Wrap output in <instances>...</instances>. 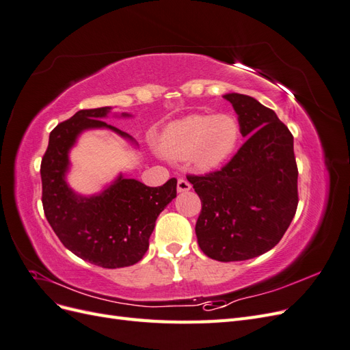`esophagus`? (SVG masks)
<instances>
[{"label": "esophagus", "mask_w": 350, "mask_h": 350, "mask_svg": "<svg viewBox=\"0 0 350 350\" xmlns=\"http://www.w3.org/2000/svg\"><path fill=\"white\" fill-rule=\"evenodd\" d=\"M176 189L178 193H185V191H189L191 189V184H189L187 179H178V184H176Z\"/></svg>", "instance_id": "obj_1"}]
</instances>
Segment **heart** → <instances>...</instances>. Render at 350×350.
I'll use <instances>...</instances> for the list:
<instances>
[{
	"label": "heart",
	"instance_id": "1",
	"mask_svg": "<svg viewBox=\"0 0 350 350\" xmlns=\"http://www.w3.org/2000/svg\"><path fill=\"white\" fill-rule=\"evenodd\" d=\"M239 140V124L232 115L194 113L169 124L159 139V149L178 161L189 157L193 167L207 172L229 161Z\"/></svg>",
	"mask_w": 350,
	"mask_h": 350
}]
</instances>
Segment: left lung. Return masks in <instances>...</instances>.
I'll return each instance as SVG.
<instances>
[{"mask_svg": "<svg viewBox=\"0 0 350 350\" xmlns=\"http://www.w3.org/2000/svg\"><path fill=\"white\" fill-rule=\"evenodd\" d=\"M248 137L220 171L188 175L201 200L198 245L217 261H243L270 251L298 207L293 135L274 111L247 94L224 96Z\"/></svg>", "mask_w": 350, "mask_h": 350, "instance_id": "obj_1", "label": "left lung"}]
</instances>
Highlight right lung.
I'll list each match as a JSON object with an SVG mask.
<instances>
[{"instance_id":"1","label":"right lung","mask_w":350,"mask_h":350,"mask_svg":"<svg viewBox=\"0 0 350 350\" xmlns=\"http://www.w3.org/2000/svg\"><path fill=\"white\" fill-rule=\"evenodd\" d=\"M111 109H81L51 131L40 163L42 204L66 248L94 266L120 269L143 258L157 216L176 197V179L171 178L162 187H147L120 174L99 194L86 197L74 191L66 179L68 153L83 131L107 129L137 144L130 134L103 121Z\"/></svg>"}]
</instances>
